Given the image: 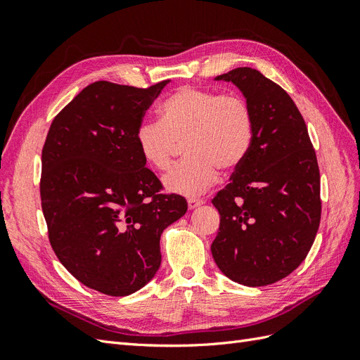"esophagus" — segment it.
Listing matches in <instances>:
<instances>
[{"instance_id": "obj_1", "label": "esophagus", "mask_w": 360, "mask_h": 360, "mask_svg": "<svg viewBox=\"0 0 360 360\" xmlns=\"http://www.w3.org/2000/svg\"><path fill=\"white\" fill-rule=\"evenodd\" d=\"M202 204H204V201H202V200H195V198L188 200V207H189V210L197 209V207H200V205H202Z\"/></svg>"}]
</instances>
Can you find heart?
I'll use <instances>...</instances> for the list:
<instances>
[{
	"instance_id": "b5f03b06",
	"label": "heart",
	"mask_w": 360,
	"mask_h": 360,
	"mask_svg": "<svg viewBox=\"0 0 360 360\" xmlns=\"http://www.w3.org/2000/svg\"><path fill=\"white\" fill-rule=\"evenodd\" d=\"M159 122L136 129L141 156L156 171H168L180 144L188 159L163 180L169 192L198 197L219 172H233L246 159L254 138V117L245 97L236 93L181 86L159 106Z\"/></svg>"
}]
</instances>
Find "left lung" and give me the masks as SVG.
I'll return each mask as SVG.
<instances>
[{"label":"left lung","instance_id":"obj_1","mask_svg":"<svg viewBox=\"0 0 360 360\" xmlns=\"http://www.w3.org/2000/svg\"><path fill=\"white\" fill-rule=\"evenodd\" d=\"M214 79L233 82L243 93L254 138L231 181L212 200L221 214L212 255L234 282L270 285L300 266L317 236V156L300 111L278 84L250 68Z\"/></svg>","mask_w":360,"mask_h":360}]
</instances>
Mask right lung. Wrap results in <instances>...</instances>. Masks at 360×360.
I'll use <instances>...</instances> for the list:
<instances>
[{"mask_svg":"<svg viewBox=\"0 0 360 360\" xmlns=\"http://www.w3.org/2000/svg\"><path fill=\"white\" fill-rule=\"evenodd\" d=\"M169 81L90 84L53 118L41 150L40 198L53 252L81 284L129 296L160 266V234L186 213L162 193L135 135Z\"/></svg>","mask_w":360,"mask_h":360,"instance_id":"right-lung-1","label":"right lung"}]
</instances>
